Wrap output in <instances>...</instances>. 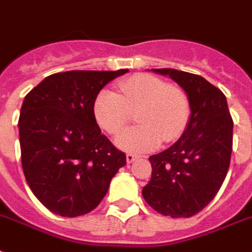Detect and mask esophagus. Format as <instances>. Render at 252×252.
<instances>
[{
	"label": "esophagus",
	"mask_w": 252,
	"mask_h": 252,
	"mask_svg": "<svg viewBox=\"0 0 252 252\" xmlns=\"http://www.w3.org/2000/svg\"><path fill=\"white\" fill-rule=\"evenodd\" d=\"M136 160H137V156H134L132 153H128V155H126V162H128V164H132V162H134Z\"/></svg>",
	"instance_id": "esophagus-1"
}]
</instances>
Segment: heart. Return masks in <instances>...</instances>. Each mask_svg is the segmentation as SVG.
Here are the masks:
<instances>
[{
	"label": "heart",
	"mask_w": 252,
	"mask_h": 252,
	"mask_svg": "<svg viewBox=\"0 0 252 252\" xmlns=\"http://www.w3.org/2000/svg\"><path fill=\"white\" fill-rule=\"evenodd\" d=\"M120 95L101 90L95 97L92 113L97 126L115 134L139 111V126L122 130L115 145L129 153H145L177 140L185 130L190 116V103L181 88L149 74H136L120 83Z\"/></svg>",
	"instance_id": "heart-1"
}]
</instances>
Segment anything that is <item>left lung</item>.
<instances>
[{
	"instance_id": "left-lung-1",
	"label": "left lung",
	"mask_w": 252,
	"mask_h": 252,
	"mask_svg": "<svg viewBox=\"0 0 252 252\" xmlns=\"http://www.w3.org/2000/svg\"><path fill=\"white\" fill-rule=\"evenodd\" d=\"M168 75L186 92L190 118L172 147L149 157L152 177L143 197L152 209L172 218H189L207 206L224 181L233 151V119L220 88L199 75L152 68Z\"/></svg>"
}]
</instances>
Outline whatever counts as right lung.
<instances>
[{"instance_id": "add662e5", "label": "right lung", "mask_w": 252, "mask_h": 252, "mask_svg": "<svg viewBox=\"0 0 252 252\" xmlns=\"http://www.w3.org/2000/svg\"><path fill=\"white\" fill-rule=\"evenodd\" d=\"M118 71H66L45 78L19 113L21 160L36 198L61 217H79L104 198L109 182L126 164L96 123L92 105Z\"/></svg>"}]
</instances>
